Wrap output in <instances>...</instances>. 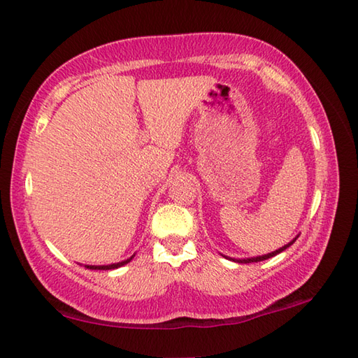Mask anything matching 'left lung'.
<instances>
[{
	"instance_id": "1",
	"label": "left lung",
	"mask_w": 358,
	"mask_h": 358,
	"mask_svg": "<svg viewBox=\"0 0 358 358\" xmlns=\"http://www.w3.org/2000/svg\"><path fill=\"white\" fill-rule=\"evenodd\" d=\"M296 238H299V235H296V237H295L294 240L289 241L287 245H285L283 248L273 250V252H271V254L260 255V257H250V258H231V257H226V255H223V257H224V258H229V260H232V262H235V263H257V262H263V260H268V258H271V257H275V255L280 254V252H283V250H286L289 246L294 245Z\"/></svg>"
}]
</instances>
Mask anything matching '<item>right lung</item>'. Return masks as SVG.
<instances>
[{"label":"right lung","instance_id":"right-lung-1","mask_svg":"<svg viewBox=\"0 0 358 358\" xmlns=\"http://www.w3.org/2000/svg\"><path fill=\"white\" fill-rule=\"evenodd\" d=\"M135 255H132L131 258H127V260H124V262H120V263H112V264H103V266H92V264H86V268L87 269H95V271H110V269H117V268H121V266H124V264H127L129 262L132 260Z\"/></svg>","mask_w":358,"mask_h":358}]
</instances>
